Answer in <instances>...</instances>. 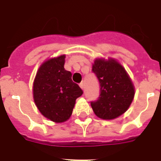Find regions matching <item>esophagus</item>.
Returning <instances> with one entry per match:
<instances>
[{
	"label": "esophagus",
	"instance_id": "esophagus-1",
	"mask_svg": "<svg viewBox=\"0 0 161 161\" xmlns=\"http://www.w3.org/2000/svg\"><path fill=\"white\" fill-rule=\"evenodd\" d=\"M79 86H80V88L82 89V90H84V84H83V82H81V83L79 84Z\"/></svg>",
	"mask_w": 161,
	"mask_h": 161
}]
</instances>
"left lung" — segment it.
Here are the masks:
<instances>
[{
    "mask_svg": "<svg viewBox=\"0 0 161 161\" xmlns=\"http://www.w3.org/2000/svg\"><path fill=\"white\" fill-rule=\"evenodd\" d=\"M92 71L101 86L99 98L90 103L95 115L108 120L123 115L135 97V86L125 68L115 59L97 58Z\"/></svg>",
    "mask_w": 161,
    "mask_h": 161,
    "instance_id": "1",
    "label": "left lung"
}]
</instances>
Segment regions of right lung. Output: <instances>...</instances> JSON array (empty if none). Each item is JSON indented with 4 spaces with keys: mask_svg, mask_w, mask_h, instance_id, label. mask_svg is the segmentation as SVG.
Masks as SVG:
<instances>
[{
    "mask_svg": "<svg viewBox=\"0 0 161 161\" xmlns=\"http://www.w3.org/2000/svg\"><path fill=\"white\" fill-rule=\"evenodd\" d=\"M65 55L46 60L39 67L33 83V97L39 112L55 123L67 121L72 114L75 100L82 94L64 68Z\"/></svg>",
    "mask_w": 161,
    "mask_h": 161,
    "instance_id": "1",
    "label": "right lung"
}]
</instances>
